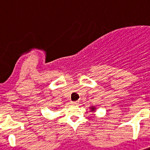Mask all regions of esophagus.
<instances>
[{
    "mask_svg": "<svg viewBox=\"0 0 150 150\" xmlns=\"http://www.w3.org/2000/svg\"><path fill=\"white\" fill-rule=\"evenodd\" d=\"M71 104L76 105V104H78V102L77 101H73V102H71Z\"/></svg>",
    "mask_w": 150,
    "mask_h": 150,
    "instance_id": "obj_1",
    "label": "esophagus"
}]
</instances>
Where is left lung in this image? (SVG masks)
<instances>
[{"label":"left lung","instance_id":"1","mask_svg":"<svg viewBox=\"0 0 150 150\" xmlns=\"http://www.w3.org/2000/svg\"><path fill=\"white\" fill-rule=\"evenodd\" d=\"M90 108H91V111H95V110H96V108L94 107H91Z\"/></svg>","mask_w":150,"mask_h":150}]
</instances>
